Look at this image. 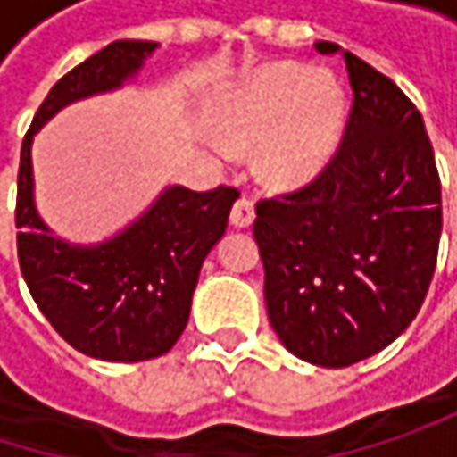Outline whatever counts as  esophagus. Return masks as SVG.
<instances>
[{
	"instance_id": "34e87169",
	"label": "esophagus",
	"mask_w": 457,
	"mask_h": 457,
	"mask_svg": "<svg viewBox=\"0 0 457 457\" xmlns=\"http://www.w3.org/2000/svg\"><path fill=\"white\" fill-rule=\"evenodd\" d=\"M253 217H256L253 204H251L248 198H237V201H235V206H232V212H229V225H232V228L243 229L253 222Z\"/></svg>"
}]
</instances>
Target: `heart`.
<instances>
[{
  "instance_id": "1",
  "label": "heart",
  "mask_w": 457,
  "mask_h": 457,
  "mask_svg": "<svg viewBox=\"0 0 457 457\" xmlns=\"http://www.w3.org/2000/svg\"><path fill=\"white\" fill-rule=\"evenodd\" d=\"M346 121V95L328 71L272 62L240 81L220 108L232 147L256 145V174L270 187L315 182L333 161Z\"/></svg>"
}]
</instances>
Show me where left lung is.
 <instances>
[{"label":"left lung","instance_id":"1","mask_svg":"<svg viewBox=\"0 0 457 457\" xmlns=\"http://www.w3.org/2000/svg\"><path fill=\"white\" fill-rule=\"evenodd\" d=\"M344 62L354 103L338 153L299 193L262 201L253 222L267 318L291 354L320 368L368 360L405 333L442 235V187L420 113L357 54L344 52Z\"/></svg>","mask_w":457,"mask_h":457}]
</instances>
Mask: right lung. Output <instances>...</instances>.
Returning a JSON list of instances; mask_svg holds the SVG:
<instances>
[{
  "instance_id": "right-lung-1",
  "label": "right lung",
  "mask_w": 457,
  "mask_h": 457,
  "mask_svg": "<svg viewBox=\"0 0 457 457\" xmlns=\"http://www.w3.org/2000/svg\"><path fill=\"white\" fill-rule=\"evenodd\" d=\"M158 42L119 39L68 71L45 97L21 147L18 259L26 286L52 328L81 354L139 362L166 354L182 336L209 251L228 229L237 190L195 193L166 185L127 228L71 243L37 209L34 137L71 103L132 84Z\"/></svg>"
}]
</instances>
